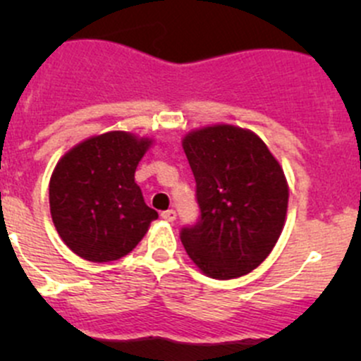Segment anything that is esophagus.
Returning a JSON list of instances; mask_svg holds the SVG:
<instances>
[{"instance_id":"esophagus-1","label":"esophagus","mask_w":361,"mask_h":361,"mask_svg":"<svg viewBox=\"0 0 361 361\" xmlns=\"http://www.w3.org/2000/svg\"><path fill=\"white\" fill-rule=\"evenodd\" d=\"M160 216H162L164 220H167V221H174V220H176V211H174V209L162 211V214H160Z\"/></svg>"}]
</instances>
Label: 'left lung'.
Listing matches in <instances>:
<instances>
[{
	"instance_id": "1",
	"label": "left lung",
	"mask_w": 361,
	"mask_h": 361,
	"mask_svg": "<svg viewBox=\"0 0 361 361\" xmlns=\"http://www.w3.org/2000/svg\"><path fill=\"white\" fill-rule=\"evenodd\" d=\"M181 145L201 207L197 224L181 228L188 257L209 278L248 274L269 257L285 227L283 167L257 134L228 123L192 130Z\"/></svg>"
}]
</instances>
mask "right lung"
Masks as SVG:
<instances>
[{
    "instance_id": "add662e5",
    "label": "right lung",
    "mask_w": 361,
    "mask_h": 361,
    "mask_svg": "<svg viewBox=\"0 0 361 361\" xmlns=\"http://www.w3.org/2000/svg\"><path fill=\"white\" fill-rule=\"evenodd\" d=\"M154 141L126 130L92 136L61 157L50 176V214L73 253L111 262L136 248L157 220L134 173Z\"/></svg>"
}]
</instances>
